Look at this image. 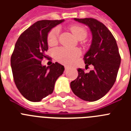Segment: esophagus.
Instances as JSON below:
<instances>
[{"label": "esophagus", "instance_id": "34e87169", "mask_svg": "<svg viewBox=\"0 0 131 131\" xmlns=\"http://www.w3.org/2000/svg\"><path fill=\"white\" fill-rule=\"evenodd\" d=\"M68 69V66H65V71H67Z\"/></svg>", "mask_w": 131, "mask_h": 131}]
</instances>
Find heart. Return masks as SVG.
Instances as JSON below:
<instances>
[{"instance_id": "b5f03b06", "label": "heart", "mask_w": 131, "mask_h": 131, "mask_svg": "<svg viewBox=\"0 0 131 131\" xmlns=\"http://www.w3.org/2000/svg\"><path fill=\"white\" fill-rule=\"evenodd\" d=\"M70 29L79 40H84L87 36V31L81 25H71L70 27ZM59 34L60 28L58 27H54L50 31L47 38L48 45H55L58 41ZM54 55L55 58L60 63L63 64H71L81 55V50L76 48L60 47L54 50Z\"/></svg>"}]
</instances>
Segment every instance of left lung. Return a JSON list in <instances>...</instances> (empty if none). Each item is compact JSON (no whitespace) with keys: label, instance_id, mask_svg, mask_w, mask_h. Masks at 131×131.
<instances>
[{"label":"left lung","instance_id":"8db88e82","mask_svg":"<svg viewBox=\"0 0 131 131\" xmlns=\"http://www.w3.org/2000/svg\"><path fill=\"white\" fill-rule=\"evenodd\" d=\"M74 20L87 25L92 33L91 47L84 56L86 66L94 69L85 73L77 69L78 77L70 83L73 92L85 101L94 102L105 96L115 83L121 63L116 40L105 25L94 18Z\"/></svg>","mask_w":131,"mask_h":131}]
</instances>
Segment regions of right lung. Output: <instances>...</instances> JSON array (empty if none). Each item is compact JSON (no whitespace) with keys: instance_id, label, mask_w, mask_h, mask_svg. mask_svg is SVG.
Segmentation results:
<instances>
[{"instance_id":"1","label":"right lung","mask_w":131,"mask_h":131,"mask_svg":"<svg viewBox=\"0 0 131 131\" xmlns=\"http://www.w3.org/2000/svg\"><path fill=\"white\" fill-rule=\"evenodd\" d=\"M40 20L27 29L18 38L11 56V68L16 86L24 98L40 102L53 92L57 79L64 67L56 62L47 67L41 61L47 58L50 31L63 21Z\"/></svg>"}]
</instances>
